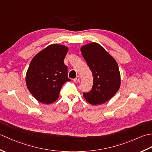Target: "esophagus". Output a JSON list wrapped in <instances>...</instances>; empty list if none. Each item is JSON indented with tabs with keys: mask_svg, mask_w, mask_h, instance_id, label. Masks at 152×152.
<instances>
[{
	"mask_svg": "<svg viewBox=\"0 0 152 152\" xmlns=\"http://www.w3.org/2000/svg\"><path fill=\"white\" fill-rule=\"evenodd\" d=\"M79 81H80V77L78 76H77L76 78L74 79V82H75V83H78V82H79Z\"/></svg>",
	"mask_w": 152,
	"mask_h": 152,
	"instance_id": "esophagus-1",
	"label": "esophagus"
}]
</instances>
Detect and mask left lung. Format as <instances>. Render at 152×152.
Returning a JSON list of instances; mask_svg holds the SVG:
<instances>
[{
	"instance_id": "obj_1",
	"label": "left lung",
	"mask_w": 152,
	"mask_h": 152,
	"mask_svg": "<svg viewBox=\"0 0 152 152\" xmlns=\"http://www.w3.org/2000/svg\"><path fill=\"white\" fill-rule=\"evenodd\" d=\"M80 50L93 77L92 89L88 93H83V96L91 104H103L109 101L120 87V72L117 62L97 43L86 44Z\"/></svg>"
}]
</instances>
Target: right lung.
I'll return each mask as SVG.
<instances>
[{
  "label": "right lung",
  "instance_id": "obj_1",
  "mask_svg": "<svg viewBox=\"0 0 152 152\" xmlns=\"http://www.w3.org/2000/svg\"><path fill=\"white\" fill-rule=\"evenodd\" d=\"M69 50L60 44H51L35 56L27 71L26 84L38 101L51 104L59 96L60 90L68 78L64 59Z\"/></svg>",
  "mask_w": 152,
  "mask_h": 152
}]
</instances>
